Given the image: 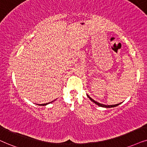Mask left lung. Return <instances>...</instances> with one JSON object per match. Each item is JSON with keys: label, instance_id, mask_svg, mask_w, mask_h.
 Segmentation results:
<instances>
[{"label": "left lung", "instance_id": "8db88e82", "mask_svg": "<svg viewBox=\"0 0 147 147\" xmlns=\"http://www.w3.org/2000/svg\"><path fill=\"white\" fill-rule=\"evenodd\" d=\"M87 97H88L89 98H90L91 101H92L93 102H94L96 104V105H97L98 106H99V107H104V108H113V107H117L118 105H119L121 103L119 104H117V105H103V104H100L99 102H98L95 101L94 100H93L92 98H90V96H89L88 95H87Z\"/></svg>", "mask_w": 147, "mask_h": 147}]
</instances>
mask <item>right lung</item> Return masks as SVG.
<instances>
[{"instance_id": "add662e5", "label": "right lung", "mask_w": 147, "mask_h": 147, "mask_svg": "<svg viewBox=\"0 0 147 147\" xmlns=\"http://www.w3.org/2000/svg\"><path fill=\"white\" fill-rule=\"evenodd\" d=\"M52 102H53V101H52ZM51 102L46 103V104H42V105H39V106H46V105H47L48 104H49V103H51Z\"/></svg>"}]
</instances>
